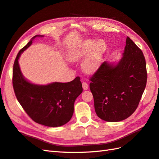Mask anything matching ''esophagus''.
Wrapping results in <instances>:
<instances>
[{"label": "esophagus", "instance_id": "esophagus-1", "mask_svg": "<svg viewBox=\"0 0 159 159\" xmlns=\"http://www.w3.org/2000/svg\"><path fill=\"white\" fill-rule=\"evenodd\" d=\"M82 85H83V88L84 90H87V89L89 88L88 84H87L86 82H83Z\"/></svg>", "mask_w": 159, "mask_h": 159}]
</instances>
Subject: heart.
<instances>
[{
	"instance_id": "obj_1",
	"label": "heart",
	"mask_w": 159,
	"mask_h": 159,
	"mask_svg": "<svg viewBox=\"0 0 159 159\" xmlns=\"http://www.w3.org/2000/svg\"><path fill=\"white\" fill-rule=\"evenodd\" d=\"M105 50L106 44L103 40L99 39L94 42L93 39H88L84 42L79 49L70 52L67 59L70 61H76L89 51L83 61L82 68L86 73L92 74L98 69Z\"/></svg>"
}]
</instances>
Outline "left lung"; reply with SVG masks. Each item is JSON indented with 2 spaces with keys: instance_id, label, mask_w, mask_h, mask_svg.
Returning <instances> with one entry per match:
<instances>
[{
  "instance_id": "left-lung-1",
  "label": "left lung",
  "mask_w": 159,
  "mask_h": 159,
  "mask_svg": "<svg viewBox=\"0 0 159 159\" xmlns=\"http://www.w3.org/2000/svg\"><path fill=\"white\" fill-rule=\"evenodd\" d=\"M122 56L116 64L103 62L90 79L97 116L110 122L130 116L146 86V59L141 50L128 37Z\"/></svg>"
}]
</instances>
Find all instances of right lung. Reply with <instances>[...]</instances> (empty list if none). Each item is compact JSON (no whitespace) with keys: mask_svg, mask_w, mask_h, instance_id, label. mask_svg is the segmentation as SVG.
<instances>
[{"mask_svg":"<svg viewBox=\"0 0 159 159\" xmlns=\"http://www.w3.org/2000/svg\"><path fill=\"white\" fill-rule=\"evenodd\" d=\"M35 35L20 50L13 63V87L19 103L31 119L39 124L58 127L68 122L74 113V104L83 92L80 78L68 83L55 82L48 85H35L23 76L18 59L32 44Z\"/></svg>","mask_w":159,"mask_h":159,"instance_id":"1","label":"right lung"}]
</instances>
